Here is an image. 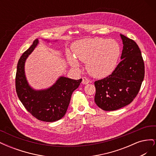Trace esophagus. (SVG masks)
<instances>
[{"label":"esophagus","mask_w":156,"mask_h":156,"mask_svg":"<svg viewBox=\"0 0 156 156\" xmlns=\"http://www.w3.org/2000/svg\"><path fill=\"white\" fill-rule=\"evenodd\" d=\"M82 83L83 84H87L88 83H90V80H88V78H87V77H83V78H82Z\"/></svg>","instance_id":"1"}]
</instances>
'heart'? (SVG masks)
Instances as JSON below:
<instances>
[{
    "instance_id": "obj_1",
    "label": "heart",
    "mask_w": 156,
    "mask_h": 156,
    "mask_svg": "<svg viewBox=\"0 0 156 156\" xmlns=\"http://www.w3.org/2000/svg\"><path fill=\"white\" fill-rule=\"evenodd\" d=\"M74 55L67 53L68 63L72 67L79 66L77 60L86 62L88 72L96 78H104L116 67L120 56V47L114 40L101 37L87 38L75 41L72 45Z\"/></svg>"
}]
</instances>
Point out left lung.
I'll use <instances>...</instances> for the list:
<instances>
[{"label":"left lung","instance_id":"obj_1","mask_svg":"<svg viewBox=\"0 0 156 156\" xmlns=\"http://www.w3.org/2000/svg\"><path fill=\"white\" fill-rule=\"evenodd\" d=\"M120 37L124 45L120 62L112 74L94 82V101L107 111L119 109L133 101L144 77V64L139 46L125 36Z\"/></svg>","mask_w":156,"mask_h":156}]
</instances>
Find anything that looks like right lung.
I'll return each instance as SVG.
<instances>
[{
    "mask_svg": "<svg viewBox=\"0 0 156 156\" xmlns=\"http://www.w3.org/2000/svg\"><path fill=\"white\" fill-rule=\"evenodd\" d=\"M38 44L36 39L23 53L18 61L16 76V89L17 96L27 111L37 120L52 122L65 115L71 96L82 81L60 77L53 86L48 89L36 90L27 82L25 73V63L28 56Z\"/></svg>",
    "mask_w": 156,
    "mask_h": 156,
    "instance_id": "add662e5",
    "label": "right lung"
}]
</instances>
